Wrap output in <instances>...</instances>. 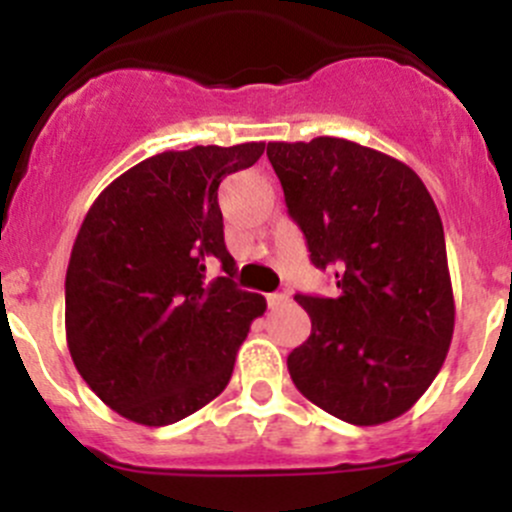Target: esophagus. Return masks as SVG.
I'll list each match as a JSON object with an SVG mask.
<instances>
[{"mask_svg": "<svg viewBox=\"0 0 512 512\" xmlns=\"http://www.w3.org/2000/svg\"><path fill=\"white\" fill-rule=\"evenodd\" d=\"M285 302H287V294H282V292L267 294V304H270V309L282 307V304H285Z\"/></svg>", "mask_w": 512, "mask_h": 512, "instance_id": "34e87169", "label": "esophagus"}]
</instances>
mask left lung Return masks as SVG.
I'll return each mask as SVG.
<instances>
[{
	"instance_id": "1",
	"label": "left lung",
	"mask_w": 512,
	"mask_h": 512,
	"mask_svg": "<svg viewBox=\"0 0 512 512\" xmlns=\"http://www.w3.org/2000/svg\"><path fill=\"white\" fill-rule=\"evenodd\" d=\"M289 215L337 297L297 302L312 334L287 356L299 394L379 426L411 409L446 361L456 324L441 215L401 160L347 138L267 143Z\"/></svg>"
}]
</instances>
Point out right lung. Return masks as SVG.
Here are the masks:
<instances>
[{"label": "right lung", "instance_id": "add662e5", "mask_svg": "<svg viewBox=\"0 0 512 512\" xmlns=\"http://www.w3.org/2000/svg\"><path fill=\"white\" fill-rule=\"evenodd\" d=\"M265 143L141 160L94 200L66 270V344L91 391L141 426H168L223 394L262 294L237 289L218 185ZM220 264L227 278L207 280Z\"/></svg>", "mask_w": 512, "mask_h": 512}]
</instances>
